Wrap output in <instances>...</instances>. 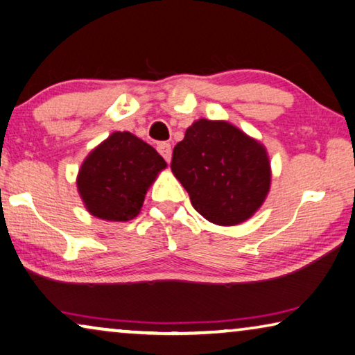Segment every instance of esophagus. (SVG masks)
Masks as SVG:
<instances>
[{
    "label": "esophagus",
    "mask_w": 355,
    "mask_h": 355,
    "mask_svg": "<svg viewBox=\"0 0 355 355\" xmlns=\"http://www.w3.org/2000/svg\"><path fill=\"white\" fill-rule=\"evenodd\" d=\"M157 151H159V155L164 157V159H166L167 162L171 161V157H172V148H171V145L168 144H166V141H161V144H157Z\"/></svg>",
    "instance_id": "obj_1"
}]
</instances>
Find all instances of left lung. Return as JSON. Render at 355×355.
Wrapping results in <instances>:
<instances>
[{"label":"left lung","mask_w":355,"mask_h":355,"mask_svg":"<svg viewBox=\"0 0 355 355\" xmlns=\"http://www.w3.org/2000/svg\"><path fill=\"white\" fill-rule=\"evenodd\" d=\"M171 168L193 207L223 226L250 218L271 184L264 146L225 121L199 119L188 127L173 148Z\"/></svg>","instance_id":"left-lung-1"}]
</instances>
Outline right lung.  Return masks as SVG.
Instances as JSON below:
<instances>
[{
    "mask_svg": "<svg viewBox=\"0 0 355 355\" xmlns=\"http://www.w3.org/2000/svg\"><path fill=\"white\" fill-rule=\"evenodd\" d=\"M155 148L130 132H114L84 161L79 194L94 216L127 221L139 215L146 189L166 168Z\"/></svg>",
    "mask_w": 355,
    "mask_h": 355,
    "instance_id": "right-lung-1",
    "label": "right lung"
}]
</instances>
